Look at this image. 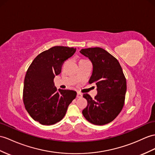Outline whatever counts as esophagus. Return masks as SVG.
<instances>
[{"label": "esophagus", "mask_w": 155, "mask_h": 155, "mask_svg": "<svg viewBox=\"0 0 155 155\" xmlns=\"http://www.w3.org/2000/svg\"><path fill=\"white\" fill-rule=\"evenodd\" d=\"M82 94L81 93H80V92H78V94H77V97L78 98H81V97H82Z\"/></svg>", "instance_id": "obj_1"}]
</instances>
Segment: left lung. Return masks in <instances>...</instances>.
I'll use <instances>...</instances> for the list:
<instances>
[{
    "label": "left lung",
    "instance_id": "1",
    "mask_svg": "<svg viewBox=\"0 0 155 155\" xmlns=\"http://www.w3.org/2000/svg\"><path fill=\"white\" fill-rule=\"evenodd\" d=\"M80 52L92 62L89 83H95L97 87L95 99L84 94L87 106L83 110V115L90 123L104 125L114 120L122 110L127 89L126 78L118 60L104 49L88 48Z\"/></svg>",
    "mask_w": 155,
    "mask_h": 155
}]
</instances>
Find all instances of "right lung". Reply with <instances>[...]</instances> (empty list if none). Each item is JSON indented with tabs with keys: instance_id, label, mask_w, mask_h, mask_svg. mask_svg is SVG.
<instances>
[{
	"instance_id": "1",
	"label": "right lung",
	"mask_w": 155,
	"mask_h": 155,
	"mask_svg": "<svg viewBox=\"0 0 155 155\" xmlns=\"http://www.w3.org/2000/svg\"><path fill=\"white\" fill-rule=\"evenodd\" d=\"M76 48L55 46L43 51L33 60L26 72L23 100L26 110L42 125H52L65 116L68 107L76 97L72 90H57L54 78L61 72L65 60Z\"/></svg>"
}]
</instances>
